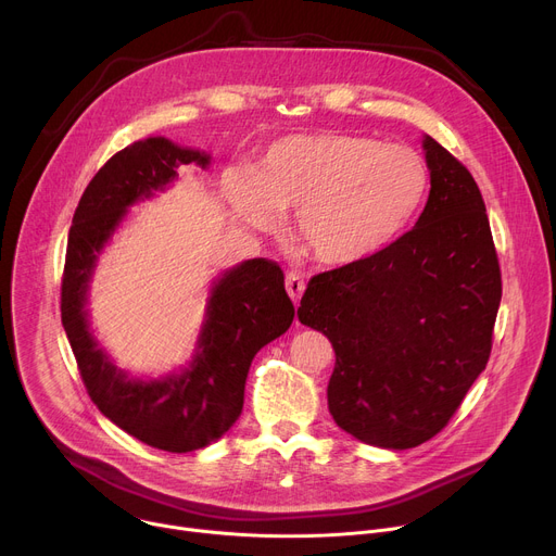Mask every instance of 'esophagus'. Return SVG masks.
Listing matches in <instances>:
<instances>
[{
	"mask_svg": "<svg viewBox=\"0 0 556 556\" xmlns=\"http://www.w3.org/2000/svg\"><path fill=\"white\" fill-rule=\"evenodd\" d=\"M286 290H288L290 299H292L294 303H299V299H301V294H303V290H305V281L301 279V275L288 273V275H286Z\"/></svg>",
	"mask_w": 556,
	"mask_h": 556,
	"instance_id": "1",
	"label": "esophagus"
}]
</instances>
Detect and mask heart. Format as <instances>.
Returning a JSON list of instances; mask_svg holds the SVG:
<instances>
[{
	"mask_svg": "<svg viewBox=\"0 0 556 556\" xmlns=\"http://www.w3.org/2000/svg\"><path fill=\"white\" fill-rule=\"evenodd\" d=\"M224 198L247 226L273 232L294 208L292 237L316 262L345 266L387 247L429 189L425 157L358 134L286 136L257 172L230 167Z\"/></svg>",
	"mask_w": 556,
	"mask_h": 556,
	"instance_id": "obj_1",
	"label": "heart"
}]
</instances>
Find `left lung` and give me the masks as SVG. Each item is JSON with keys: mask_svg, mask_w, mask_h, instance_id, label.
Wrapping results in <instances>:
<instances>
[{"mask_svg": "<svg viewBox=\"0 0 556 556\" xmlns=\"http://www.w3.org/2000/svg\"><path fill=\"white\" fill-rule=\"evenodd\" d=\"M431 191L416 226L374 255L314 275L299 321L337 354L334 422L356 440L412 448L438 435L491 356L502 270L470 172L425 138Z\"/></svg>", "mask_w": 556, "mask_h": 556, "instance_id": "1", "label": "left lung"}]
</instances>
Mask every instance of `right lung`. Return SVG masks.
<instances>
[{"label":"right lung","mask_w":556,"mask_h":556,"mask_svg":"<svg viewBox=\"0 0 556 556\" xmlns=\"http://www.w3.org/2000/svg\"><path fill=\"white\" fill-rule=\"evenodd\" d=\"M189 163L206 167L208 155L167 138L138 140L114 153L78 200L61 279V324L92 403L136 440L169 453L202 448L235 425L255 354L294 319L283 270L257 257L226 270L213 286L195 358L182 374L131 380L97 345L84 309L97 255L127 206L163 191Z\"/></svg>","instance_id":"obj_1"}]
</instances>
